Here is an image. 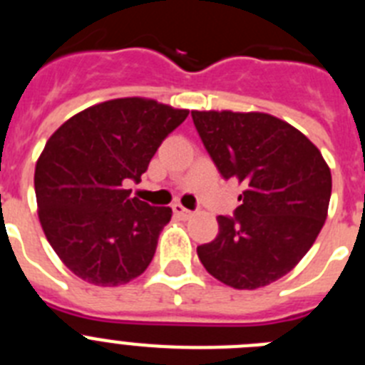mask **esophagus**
I'll use <instances>...</instances> for the list:
<instances>
[{"instance_id": "1", "label": "esophagus", "mask_w": 365, "mask_h": 365, "mask_svg": "<svg viewBox=\"0 0 365 365\" xmlns=\"http://www.w3.org/2000/svg\"><path fill=\"white\" fill-rule=\"evenodd\" d=\"M172 208H173V214L179 215L180 219H190V217H192V215H193L192 210H188V208H185V206L179 205V202H175V205H173Z\"/></svg>"}]
</instances>
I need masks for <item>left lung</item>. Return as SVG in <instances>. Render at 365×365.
Listing matches in <instances>:
<instances>
[{
    "label": "left lung",
    "mask_w": 365,
    "mask_h": 365,
    "mask_svg": "<svg viewBox=\"0 0 365 365\" xmlns=\"http://www.w3.org/2000/svg\"><path fill=\"white\" fill-rule=\"evenodd\" d=\"M206 151L225 179L245 186L234 215L199 245L205 269L234 289H257L291 272L327 217L331 170L320 150L267 113L192 111Z\"/></svg>",
    "instance_id": "obj_1"
}]
</instances>
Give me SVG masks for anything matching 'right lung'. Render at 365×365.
Returning <instances> with one entry per match:
<instances>
[{
  "label": "right lung",
  "mask_w": 365,
  "mask_h": 365,
  "mask_svg": "<svg viewBox=\"0 0 365 365\" xmlns=\"http://www.w3.org/2000/svg\"><path fill=\"white\" fill-rule=\"evenodd\" d=\"M186 117L155 100L117 98L74 115L47 140L34 172L38 215L78 278L117 287L148 269L172 208L138 201L125 186Z\"/></svg>",
  "instance_id": "right-lung-1"
}]
</instances>
